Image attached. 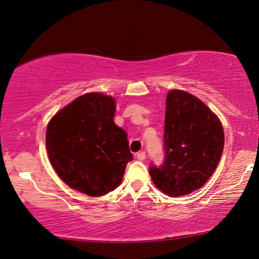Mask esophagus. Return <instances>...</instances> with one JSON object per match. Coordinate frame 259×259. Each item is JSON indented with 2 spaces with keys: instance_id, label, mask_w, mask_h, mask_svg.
Returning a JSON list of instances; mask_svg holds the SVG:
<instances>
[{
  "instance_id": "obj_1",
  "label": "esophagus",
  "mask_w": 259,
  "mask_h": 259,
  "mask_svg": "<svg viewBox=\"0 0 259 259\" xmlns=\"http://www.w3.org/2000/svg\"><path fill=\"white\" fill-rule=\"evenodd\" d=\"M137 158L139 161H143L146 158V153L145 152H140L137 154Z\"/></svg>"
}]
</instances>
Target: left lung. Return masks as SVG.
<instances>
[{
  "instance_id": "left-lung-1",
  "label": "left lung",
  "mask_w": 259,
  "mask_h": 259,
  "mask_svg": "<svg viewBox=\"0 0 259 259\" xmlns=\"http://www.w3.org/2000/svg\"><path fill=\"white\" fill-rule=\"evenodd\" d=\"M164 161L150 165L154 184L169 197L190 194L212 176L225 145L221 121L200 99L183 90L166 95Z\"/></svg>"
}]
</instances>
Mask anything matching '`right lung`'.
Masks as SVG:
<instances>
[{
  "label": "right lung",
  "mask_w": 259,
  "mask_h": 259,
  "mask_svg": "<svg viewBox=\"0 0 259 259\" xmlns=\"http://www.w3.org/2000/svg\"><path fill=\"white\" fill-rule=\"evenodd\" d=\"M111 96L82 95L51 119L46 148L59 177L71 189L101 197L120 184L133 160L127 134L113 121Z\"/></svg>",
  "instance_id": "obj_1"
}]
</instances>
